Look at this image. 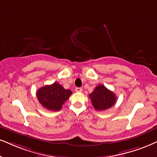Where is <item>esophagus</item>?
Listing matches in <instances>:
<instances>
[{"instance_id": "esophagus-1", "label": "esophagus", "mask_w": 157, "mask_h": 157, "mask_svg": "<svg viewBox=\"0 0 157 157\" xmlns=\"http://www.w3.org/2000/svg\"><path fill=\"white\" fill-rule=\"evenodd\" d=\"M75 91L77 93H81L82 91V88H75Z\"/></svg>"}]
</instances>
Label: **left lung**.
Returning a JSON list of instances; mask_svg holds the SVG:
<instances>
[{"label":"left lung","instance_id":"8db88e82","mask_svg":"<svg viewBox=\"0 0 157 157\" xmlns=\"http://www.w3.org/2000/svg\"><path fill=\"white\" fill-rule=\"evenodd\" d=\"M92 105L97 111H104L112 107L116 102V96L104 85H98L92 93L89 94Z\"/></svg>","mask_w":157,"mask_h":157}]
</instances>
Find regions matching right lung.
Here are the masks:
<instances>
[{"label": "right lung", "mask_w": 157, "mask_h": 157, "mask_svg": "<svg viewBox=\"0 0 157 157\" xmlns=\"http://www.w3.org/2000/svg\"><path fill=\"white\" fill-rule=\"evenodd\" d=\"M72 93L70 90H66L58 82H54L39 88L37 91V98L44 108L56 112L61 109L62 105Z\"/></svg>", "instance_id": "right-lung-1"}]
</instances>
